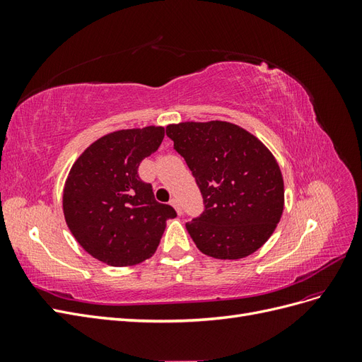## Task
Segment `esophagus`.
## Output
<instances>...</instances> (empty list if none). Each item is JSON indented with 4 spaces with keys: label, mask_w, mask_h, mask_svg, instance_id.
<instances>
[{
    "label": "esophagus",
    "mask_w": 362,
    "mask_h": 362,
    "mask_svg": "<svg viewBox=\"0 0 362 362\" xmlns=\"http://www.w3.org/2000/svg\"><path fill=\"white\" fill-rule=\"evenodd\" d=\"M170 205L175 208V210H177L178 214H181V206H180V202H178L177 198H172V199H170Z\"/></svg>",
    "instance_id": "1"
}]
</instances>
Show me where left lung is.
Returning <instances> with one entry per match:
<instances>
[{
  "instance_id": "1",
  "label": "left lung",
  "mask_w": 362,
  "mask_h": 362,
  "mask_svg": "<svg viewBox=\"0 0 362 362\" xmlns=\"http://www.w3.org/2000/svg\"><path fill=\"white\" fill-rule=\"evenodd\" d=\"M204 198V213L185 223L202 254L240 259L275 231L284 210L279 164L261 140L223 120L166 128Z\"/></svg>"
}]
</instances>
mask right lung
<instances>
[{
  "label": "right lung",
  "mask_w": 362,
  "mask_h": 362,
  "mask_svg": "<svg viewBox=\"0 0 362 362\" xmlns=\"http://www.w3.org/2000/svg\"><path fill=\"white\" fill-rule=\"evenodd\" d=\"M163 127L105 134L76 158L63 189V213L80 246L113 267L154 255L173 208L154 198L139 177L144 158L158 149Z\"/></svg>",
  "instance_id": "obj_1"
}]
</instances>
